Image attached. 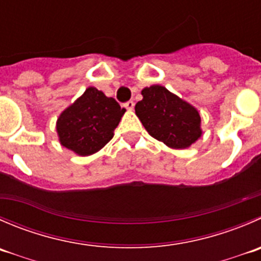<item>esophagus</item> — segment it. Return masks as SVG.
Returning <instances> with one entry per match:
<instances>
[{"label": "esophagus", "instance_id": "esophagus-1", "mask_svg": "<svg viewBox=\"0 0 261 261\" xmlns=\"http://www.w3.org/2000/svg\"><path fill=\"white\" fill-rule=\"evenodd\" d=\"M134 105H135V103H134L133 100H128V102L125 103V107L127 108V110L131 111V110H133V108H134Z\"/></svg>", "mask_w": 261, "mask_h": 261}]
</instances>
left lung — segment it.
<instances>
[{
  "label": "left lung",
  "mask_w": 261,
  "mask_h": 261,
  "mask_svg": "<svg viewBox=\"0 0 261 261\" xmlns=\"http://www.w3.org/2000/svg\"><path fill=\"white\" fill-rule=\"evenodd\" d=\"M141 94L136 116L154 139L169 148L185 149L200 138V115L191 105L161 85L145 88Z\"/></svg>",
  "instance_id": "1"
}]
</instances>
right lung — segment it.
Instances as JSON below:
<instances>
[{"label":"right lung","mask_w":261,"mask_h":261,"mask_svg":"<svg viewBox=\"0 0 261 261\" xmlns=\"http://www.w3.org/2000/svg\"><path fill=\"white\" fill-rule=\"evenodd\" d=\"M125 108L113 98L90 87L57 120V133L65 148L79 155H90L102 149L117 127Z\"/></svg>","instance_id":"right-lung-1"}]
</instances>
